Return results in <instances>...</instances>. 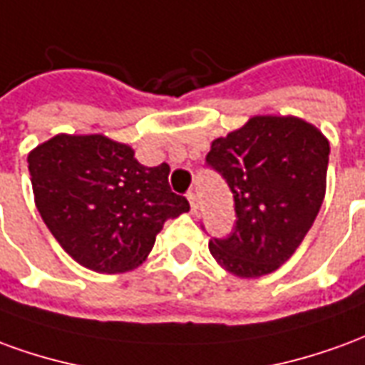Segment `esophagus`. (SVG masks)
Returning a JSON list of instances; mask_svg holds the SVG:
<instances>
[{
    "label": "esophagus",
    "mask_w": 365,
    "mask_h": 365,
    "mask_svg": "<svg viewBox=\"0 0 365 365\" xmlns=\"http://www.w3.org/2000/svg\"><path fill=\"white\" fill-rule=\"evenodd\" d=\"M187 201H190L191 213H197L199 201H197V195H195V191H190V193H187Z\"/></svg>",
    "instance_id": "esophagus-1"
}]
</instances>
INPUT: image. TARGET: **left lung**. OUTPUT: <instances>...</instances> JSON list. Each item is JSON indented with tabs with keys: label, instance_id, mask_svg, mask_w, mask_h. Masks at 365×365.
Here are the masks:
<instances>
[{
	"label": "left lung",
	"instance_id": "8db88e82",
	"mask_svg": "<svg viewBox=\"0 0 365 365\" xmlns=\"http://www.w3.org/2000/svg\"><path fill=\"white\" fill-rule=\"evenodd\" d=\"M329 154L327 136L291 115H256L215 138L207 166L225 178L237 213L229 237L209 240L217 264L238 277H262L289 260L322 205Z\"/></svg>",
	"mask_w": 365,
	"mask_h": 365
}]
</instances>
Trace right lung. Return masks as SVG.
<instances>
[{
	"label": "right lung",
	"instance_id": "obj_1",
	"mask_svg": "<svg viewBox=\"0 0 365 365\" xmlns=\"http://www.w3.org/2000/svg\"><path fill=\"white\" fill-rule=\"evenodd\" d=\"M35 205L80 266L120 274L140 266L168 219L190 211L170 190L166 162L143 166L103 135H56L29 152Z\"/></svg>",
	"mask_w": 365,
	"mask_h": 365
}]
</instances>
